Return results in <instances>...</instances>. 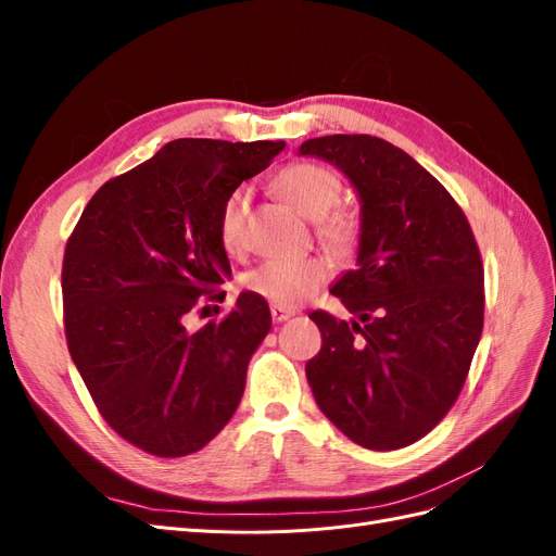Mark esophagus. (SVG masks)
<instances>
[{
    "label": "esophagus",
    "instance_id": "obj_1",
    "mask_svg": "<svg viewBox=\"0 0 556 556\" xmlns=\"http://www.w3.org/2000/svg\"><path fill=\"white\" fill-rule=\"evenodd\" d=\"M294 315V311H290V308H280V306H271V317H274V323H285V319H290Z\"/></svg>",
    "mask_w": 556,
    "mask_h": 556
}]
</instances>
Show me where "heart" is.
<instances>
[{
  "instance_id": "heart-1",
  "label": "heart",
  "mask_w": 556,
  "mask_h": 556,
  "mask_svg": "<svg viewBox=\"0 0 556 556\" xmlns=\"http://www.w3.org/2000/svg\"><path fill=\"white\" fill-rule=\"evenodd\" d=\"M276 190L294 208L313 217L317 237L333 250H345L357 237V223L345 208H333L341 197V178L327 166L315 162H294L276 176ZM248 204L250 192L233 188L217 213V241L237 255L248 243ZM329 278V264L323 257H276L250 268L243 276V288L257 294L271 306L296 308L315 294Z\"/></svg>"
}]
</instances>
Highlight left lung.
I'll return each instance as SVG.
<instances>
[{
  "label": "left lung",
  "mask_w": 556,
  "mask_h": 556,
  "mask_svg": "<svg viewBox=\"0 0 556 556\" xmlns=\"http://www.w3.org/2000/svg\"><path fill=\"white\" fill-rule=\"evenodd\" d=\"M362 199L357 268L331 294L359 317L311 319L323 348L306 364L313 396L350 441L399 450L457 401L484 323L482 257L464 211L425 166L368 134L308 139Z\"/></svg>",
  "instance_id": "left-lung-1"
}]
</instances>
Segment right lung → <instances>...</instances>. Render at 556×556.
I'll return each instance as SVG.
<instances>
[{
    "label": "right lung",
    "mask_w": 556,
    "mask_h": 556,
    "mask_svg": "<svg viewBox=\"0 0 556 556\" xmlns=\"http://www.w3.org/2000/svg\"><path fill=\"white\" fill-rule=\"evenodd\" d=\"M282 148L176 139L106 180L66 241L70 355L106 425L153 457L201 450L239 408L248 362L271 329L268 304L243 292L199 331L185 329V317L225 299L223 199Z\"/></svg>",
    "instance_id": "obj_1"
}]
</instances>
